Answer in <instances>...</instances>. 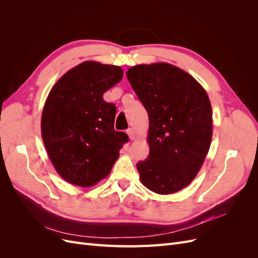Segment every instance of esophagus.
I'll return each instance as SVG.
<instances>
[{"mask_svg": "<svg viewBox=\"0 0 258 258\" xmlns=\"http://www.w3.org/2000/svg\"><path fill=\"white\" fill-rule=\"evenodd\" d=\"M127 134H128L129 138H130V140H135V139H136V134H135V130L132 129V128H129V129L127 130Z\"/></svg>", "mask_w": 258, "mask_h": 258, "instance_id": "obj_1", "label": "esophagus"}]
</instances>
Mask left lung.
<instances>
[{
    "label": "left lung",
    "instance_id": "1",
    "mask_svg": "<svg viewBox=\"0 0 258 258\" xmlns=\"http://www.w3.org/2000/svg\"><path fill=\"white\" fill-rule=\"evenodd\" d=\"M150 119V154L137 169L148 189L169 195L188 186L212 140V107L204 87L166 62L138 64L126 73Z\"/></svg>",
    "mask_w": 258,
    "mask_h": 258
}]
</instances>
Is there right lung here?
Returning <instances> with one entry per match:
<instances>
[{
    "instance_id": "1",
    "label": "right lung",
    "mask_w": 258,
    "mask_h": 258,
    "mask_svg": "<svg viewBox=\"0 0 258 258\" xmlns=\"http://www.w3.org/2000/svg\"><path fill=\"white\" fill-rule=\"evenodd\" d=\"M117 66L85 61L53 85L43 108L42 139L58 174L70 184L91 187L110 174L124 132L115 131L116 106L103 93L122 79Z\"/></svg>"
}]
</instances>
